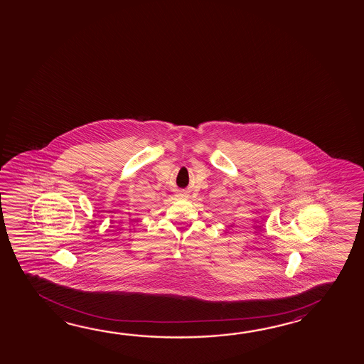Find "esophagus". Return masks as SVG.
<instances>
[{"label":"esophagus","instance_id":"esophagus-1","mask_svg":"<svg viewBox=\"0 0 364 364\" xmlns=\"http://www.w3.org/2000/svg\"><path fill=\"white\" fill-rule=\"evenodd\" d=\"M179 197H181V198L186 197V194H184V193H181V194H179Z\"/></svg>","mask_w":364,"mask_h":364}]
</instances>
